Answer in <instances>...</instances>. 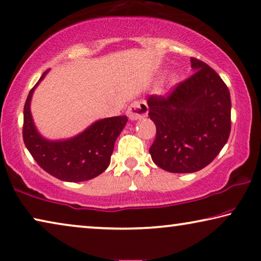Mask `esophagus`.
<instances>
[{
    "label": "esophagus",
    "mask_w": 261,
    "mask_h": 261,
    "mask_svg": "<svg viewBox=\"0 0 261 261\" xmlns=\"http://www.w3.org/2000/svg\"><path fill=\"white\" fill-rule=\"evenodd\" d=\"M149 112V108H147L146 102L144 100H136V102H132L130 107L127 108L126 115L130 120H138L145 117Z\"/></svg>",
    "instance_id": "esophagus-1"
}]
</instances>
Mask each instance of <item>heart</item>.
I'll return each mask as SVG.
<instances>
[{
  "mask_svg": "<svg viewBox=\"0 0 261 261\" xmlns=\"http://www.w3.org/2000/svg\"><path fill=\"white\" fill-rule=\"evenodd\" d=\"M179 83V73L176 71H171L168 75L164 77V80L162 82L161 92L162 93H169L173 90Z\"/></svg>",
  "mask_w": 261,
  "mask_h": 261,
  "instance_id": "obj_1",
  "label": "heart"
}]
</instances>
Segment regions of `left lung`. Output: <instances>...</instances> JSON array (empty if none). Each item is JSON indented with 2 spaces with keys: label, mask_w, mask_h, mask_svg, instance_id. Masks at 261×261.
<instances>
[{
  "label": "left lung",
  "mask_w": 261,
  "mask_h": 261,
  "mask_svg": "<svg viewBox=\"0 0 261 261\" xmlns=\"http://www.w3.org/2000/svg\"><path fill=\"white\" fill-rule=\"evenodd\" d=\"M190 79L169 97L147 99L155 124L152 161L173 173H192L207 166L226 144L231 131L230 91L211 67L191 58Z\"/></svg>",
  "instance_id": "left-lung-1"
}]
</instances>
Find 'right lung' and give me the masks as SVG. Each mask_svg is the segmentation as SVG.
<instances>
[{
	"mask_svg": "<svg viewBox=\"0 0 261 261\" xmlns=\"http://www.w3.org/2000/svg\"><path fill=\"white\" fill-rule=\"evenodd\" d=\"M49 70L31 89L23 111V141L38 165L58 179L79 182L92 179L110 164L116 139L126 125V116L93 122L79 135L64 139H48L37 130L30 104L35 89Z\"/></svg>",
	"mask_w": 261,
	"mask_h": 261,
	"instance_id": "add662e5",
	"label": "right lung"
}]
</instances>
